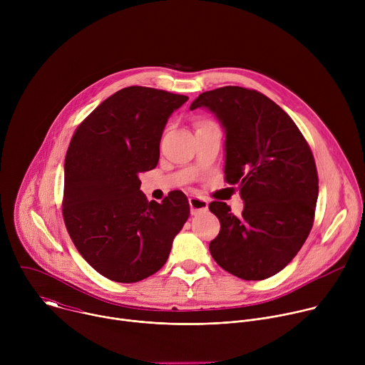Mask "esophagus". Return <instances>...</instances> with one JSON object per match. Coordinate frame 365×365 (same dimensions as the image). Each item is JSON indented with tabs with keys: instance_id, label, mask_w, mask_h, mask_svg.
I'll return each instance as SVG.
<instances>
[{
	"instance_id": "34e87169",
	"label": "esophagus",
	"mask_w": 365,
	"mask_h": 365,
	"mask_svg": "<svg viewBox=\"0 0 365 365\" xmlns=\"http://www.w3.org/2000/svg\"><path fill=\"white\" fill-rule=\"evenodd\" d=\"M189 205H190V214L196 215L199 212H205L207 210V200L199 196H190L189 197Z\"/></svg>"
}]
</instances>
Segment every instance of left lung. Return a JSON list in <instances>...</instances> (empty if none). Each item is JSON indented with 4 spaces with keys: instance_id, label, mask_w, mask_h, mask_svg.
<instances>
[{
    "instance_id": "1",
    "label": "left lung",
    "mask_w": 365,
    "mask_h": 365,
    "mask_svg": "<svg viewBox=\"0 0 365 365\" xmlns=\"http://www.w3.org/2000/svg\"><path fill=\"white\" fill-rule=\"evenodd\" d=\"M205 108L225 133V179L244 200L240 217L211 202L221 222L210 244L212 258L242 280H264L283 270L314 225L317 165L293 120L266 95L241 86L200 93L190 110Z\"/></svg>"
}]
</instances>
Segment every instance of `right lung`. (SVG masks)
Masks as SVG:
<instances>
[{"label":"right lung","mask_w":365,"mask_h":365,"mask_svg":"<svg viewBox=\"0 0 365 365\" xmlns=\"http://www.w3.org/2000/svg\"><path fill=\"white\" fill-rule=\"evenodd\" d=\"M187 99L124 88L98 106L71 140L63 220L88 264L113 282L135 283L159 272L189 218L183 192L148 202L138 179L158 166L168 120Z\"/></svg>","instance_id":"right-lung-1"}]
</instances>
